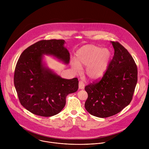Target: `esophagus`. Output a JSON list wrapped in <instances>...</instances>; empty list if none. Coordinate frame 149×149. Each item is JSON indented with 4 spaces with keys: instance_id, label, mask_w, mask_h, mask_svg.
I'll use <instances>...</instances> for the list:
<instances>
[{
    "instance_id": "1",
    "label": "esophagus",
    "mask_w": 149,
    "mask_h": 149,
    "mask_svg": "<svg viewBox=\"0 0 149 149\" xmlns=\"http://www.w3.org/2000/svg\"><path fill=\"white\" fill-rule=\"evenodd\" d=\"M85 87V84L82 81H79V89H84Z\"/></svg>"
}]
</instances>
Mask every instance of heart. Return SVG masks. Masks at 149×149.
<instances>
[{
    "label": "heart",
    "instance_id": "heart-1",
    "mask_svg": "<svg viewBox=\"0 0 149 149\" xmlns=\"http://www.w3.org/2000/svg\"><path fill=\"white\" fill-rule=\"evenodd\" d=\"M77 61L72 62V67L76 72L81 70V66L86 67V75L91 79L101 78L107 71L112 54L108 48L87 45L79 48L76 54Z\"/></svg>",
    "mask_w": 149,
    "mask_h": 149
}]
</instances>
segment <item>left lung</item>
I'll return each instance as SVG.
<instances>
[{
  "label": "left lung",
  "instance_id": "1",
  "mask_svg": "<svg viewBox=\"0 0 149 149\" xmlns=\"http://www.w3.org/2000/svg\"><path fill=\"white\" fill-rule=\"evenodd\" d=\"M114 55L101 79L85 87V108L91 115L106 118L120 112L132 100L137 82L135 62L123 46L110 41Z\"/></svg>",
  "mask_w": 149,
  "mask_h": 149
}]
</instances>
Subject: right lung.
Wrapping results in <instances>:
<instances>
[{
    "label": "right lung",
    "mask_w": 149,
    "mask_h": 149,
    "mask_svg": "<svg viewBox=\"0 0 149 149\" xmlns=\"http://www.w3.org/2000/svg\"><path fill=\"white\" fill-rule=\"evenodd\" d=\"M64 40H42L26 48L16 63L14 84L19 100L27 110L42 117L58 114L65 107L68 94L78 89V78H62L48 68L44 55L52 56L64 64L70 53Z\"/></svg>",
    "instance_id": "right-lung-1"
}]
</instances>
